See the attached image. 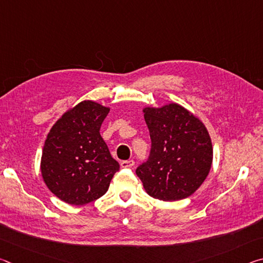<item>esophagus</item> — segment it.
Wrapping results in <instances>:
<instances>
[{"instance_id":"obj_1","label":"esophagus","mask_w":263,"mask_h":263,"mask_svg":"<svg viewBox=\"0 0 263 263\" xmlns=\"http://www.w3.org/2000/svg\"><path fill=\"white\" fill-rule=\"evenodd\" d=\"M133 164H135V161H133V160H125V161H122V162H121V166H122L123 168L132 167Z\"/></svg>"}]
</instances>
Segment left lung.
<instances>
[{"instance_id":"8db88e82","label":"left lung","mask_w":263,"mask_h":263,"mask_svg":"<svg viewBox=\"0 0 263 263\" xmlns=\"http://www.w3.org/2000/svg\"><path fill=\"white\" fill-rule=\"evenodd\" d=\"M142 112L152 148L136 173L146 193L164 202L189 197L211 169L213 148L206 126L177 103L146 106Z\"/></svg>"}]
</instances>
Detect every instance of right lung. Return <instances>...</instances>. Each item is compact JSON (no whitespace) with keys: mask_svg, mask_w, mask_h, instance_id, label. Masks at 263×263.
<instances>
[{"mask_svg":"<svg viewBox=\"0 0 263 263\" xmlns=\"http://www.w3.org/2000/svg\"><path fill=\"white\" fill-rule=\"evenodd\" d=\"M110 108L86 100L68 109L54 123L44 144L43 180L58 198L84 205L109 189L119 163L100 135Z\"/></svg>","mask_w":263,"mask_h":263,"instance_id":"right-lung-1","label":"right lung"}]
</instances>
